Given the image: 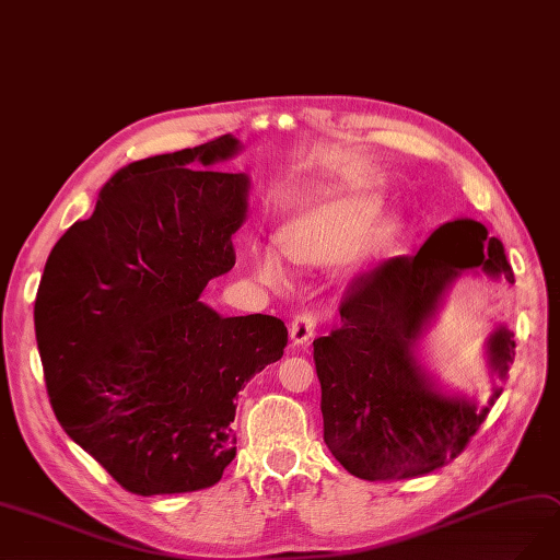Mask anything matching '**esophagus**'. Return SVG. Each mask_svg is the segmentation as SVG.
Here are the masks:
<instances>
[{
  "instance_id": "obj_1",
  "label": "esophagus",
  "mask_w": 560,
  "mask_h": 560,
  "mask_svg": "<svg viewBox=\"0 0 560 560\" xmlns=\"http://www.w3.org/2000/svg\"><path fill=\"white\" fill-rule=\"evenodd\" d=\"M316 332V316L312 312H302L295 316V320L291 323V341L295 346H306L312 341Z\"/></svg>"
}]
</instances>
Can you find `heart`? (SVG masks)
Returning a JSON list of instances; mask_svg holds the SVG:
<instances>
[{"label":"heart","instance_id":"heart-1","mask_svg":"<svg viewBox=\"0 0 560 560\" xmlns=\"http://www.w3.org/2000/svg\"><path fill=\"white\" fill-rule=\"evenodd\" d=\"M378 212L381 198L371 194L320 202L283 225L281 252L302 267H325L343 256L346 269L358 272L376 258L389 235V221H376ZM283 256L269 244L254 246L248 254L254 277L275 291H285L291 285V272Z\"/></svg>","mask_w":560,"mask_h":560}]
</instances>
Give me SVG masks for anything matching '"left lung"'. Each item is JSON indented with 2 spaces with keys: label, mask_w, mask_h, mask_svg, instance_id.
I'll use <instances>...</instances> for the list:
<instances>
[{
  "label": "left lung",
  "mask_w": 560,
  "mask_h": 560,
  "mask_svg": "<svg viewBox=\"0 0 560 560\" xmlns=\"http://www.w3.org/2000/svg\"><path fill=\"white\" fill-rule=\"evenodd\" d=\"M514 283L499 237L475 219L433 231L416 256H399L362 275L341 302V327L314 341L323 389L325 445L360 480H404L452 462L501 397L514 360V335L495 325L485 341L493 381L480 404L445 389L424 366L422 339L462 277Z\"/></svg>",
  "instance_id": "obj_1"
}]
</instances>
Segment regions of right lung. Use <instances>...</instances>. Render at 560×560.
<instances>
[{
  "instance_id": "add662e5",
  "label": "right lung",
  "mask_w": 560,
  "mask_h": 560,
  "mask_svg": "<svg viewBox=\"0 0 560 560\" xmlns=\"http://www.w3.org/2000/svg\"><path fill=\"white\" fill-rule=\"evenodd\" d=\"M242 142L129 163L48 256L34 327L55 416L131 493H184L235 459V397L281 360L275 316L217 314L198 298L235 265L252 182L217 173Z\"/></svg>"
}]
</instances>
